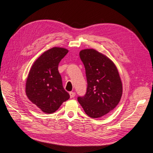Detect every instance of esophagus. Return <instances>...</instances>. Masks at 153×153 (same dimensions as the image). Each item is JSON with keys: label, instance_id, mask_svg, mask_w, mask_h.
<instances>
[{"label": "esophagus", "instance_id": "1", "mask_svg": "<svg viewBox=\"0 0 153 153\" xmlns=\"http://www.w3.org/2000/svg\"><path fill=\"white\" fill-rule=\"evenodd\" d=\"M69 95H70V98H74L76 96V92H69Z\"/></svg>", "mask_w": 153, "mask_h": 153}]
</instances>
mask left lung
I'll use <instances>...</instances> for the list:
<instances>
[{
	"label": "left lung",
	"mask_w": 153,
	"mask_h": 153,
	"mask_svg": "<svg viewBox=\"0 0 153 153\" xmlns=\"http://www.w3.org/2000/svg\"><path fill=\"white\" fill-rule=\"evenodd\" d=\"M87 79L85 96L77 100L88 115L99 118L113 110L123 92L122 82L115 63L107 56L92 48L79 52Z\"/></svg>",
	"instance_id": "1"
}]
</instances>
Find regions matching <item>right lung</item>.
Here are the masks:
<instances>
[{
    "label": "right lung",
    "mask_w": 153,
    "mask_h": 153,
    "mask_svg": "<svg viewBox=\"0 0 153 153\" xmlns=\"http://www.w3.org/2000/svg\"><path fill=\"white\" fill-rule=\"evenodd\" d=\"M68 50L53 47L43 53L31 67L25 84V94L31 102L45 113H53L69 98L63 88L59 63Z\"/></svg>",
    "instance_id": "1"
}]
</instances>
